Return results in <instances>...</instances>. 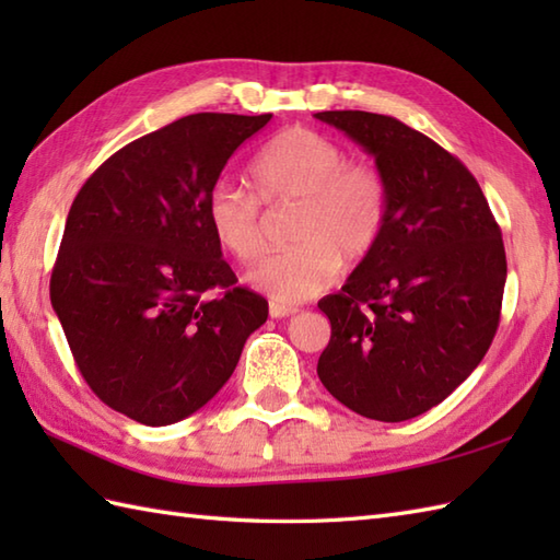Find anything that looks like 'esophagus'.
<instances>
[{
	"label": "esophagus",
	"instance_id": "1",
	"mask_svg": "<svg viewBox=\"0 0 560 560\" xmlns=\"http://www.w3.org/2000/svg\"><path fill=\"white\" fill-rule=\"evenodd\" d=\"M299 313V307H291V305H281V303H269V315L273 319H281V317H291Z\"/></svg>",
	"mask_w": 560,
	"mask_h": 560
}]
</instances>
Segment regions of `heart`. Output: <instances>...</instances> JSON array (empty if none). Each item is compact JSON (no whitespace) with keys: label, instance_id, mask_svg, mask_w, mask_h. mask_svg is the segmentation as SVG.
<instances>
[{"label":"heart","instance_id":"heart-1","mask_svg":"<svg viewBox=\"0 0 560 560\" xmlns=\"http://www.w3.org/2000/svg\"><path fill=\"white\" fill-rule=\"evenodd\" d=\"M255 197L219 183L207 197V223L217 243L237 261L265 247L259 205H299L291 229L295 247L271 255L247 273V283L281 305L303 303L355 267L383 241L389 219L385 177L373 165L349 161L335 139L307 127L271 137L249 165Z\"/></svg>","mask_w":560,"mask_h":560}]
</instances>
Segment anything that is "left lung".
<instances>
[{
	"label": "left lung",
	"mask_w": 560,
	"mask_h": 560,
	"mask_svg": "<svg viewBox=\"0 0 560 560\" xmlns=\"http://www.w3.org/2000/svg\"><path fill=\"white\" fill-rule=\"evenodd\" d=\"M375 159L389 219L375 253L317 303L331 337L317 361L343 407L409 421L452 395L501 323L508 261L501 229L464 163L389 115L325 110Z\"/></svg>",
	"instance_id": "obj_1"
}]
</instances>
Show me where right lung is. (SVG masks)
<instances>
[{
    "label": "right lung",
    "instance_id": "right-lung-1",
    "mask_svg": "<svg viewBox=\"0 0 560 560\" xmlns=\"http://www.w3.org/2000/svg\"><path fill=\"white\" fill-rule=\"evenodd\" d=\"M269 120L180 117L113 153L69 209L50 301L83 380L129 419L171 425L205 407L267 323L221 257L207 197Z\"/></svg>",
    "mask_w": 560,
    "mask_h": 560
}]
</instances>
